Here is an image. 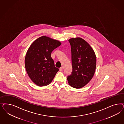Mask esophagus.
Masks as SVG:
<instances>
[{
  "label": "esophagus",
  "mask_w": 124,
  "mask_h": 124,
  "mask_svg": "<svg viewBox=\"0 0 124 124\" xmlns=\"http://www.w3.org/2000/svg\"><path fill=\"white\" fill-rule=\"evenodd\" d=\"M59 70H60V71H62L63 70V67H61V68H59Z\"/></svg>",
  "instance_id": "34e87169"
}]
</instances>
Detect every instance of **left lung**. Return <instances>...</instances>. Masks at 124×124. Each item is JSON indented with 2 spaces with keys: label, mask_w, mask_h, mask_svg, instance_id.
Here are the masks:
<instances>
[{
  "label": "left lung",
  "mask_w": 124,
  "mask_h": 124,
  "mask_svg": "<svg viewBox=\"0 0 124 124\" xmlns=\"http://www.w3.org/2000/svg\"><path fill=\"white\" fill-rule=\"evenodd\" d=\"M72 53V72L68 76V84L80 88L92 79L96 66L95 54L85 40L78 37L68 40Z\"/></svg>",
  "instance_id": "8db88e82"
}]
</instances>
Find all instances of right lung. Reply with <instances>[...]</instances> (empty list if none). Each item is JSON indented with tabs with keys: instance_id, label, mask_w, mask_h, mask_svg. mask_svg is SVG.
I'll return each instance as SVG.
<instances>
[{
	"instance_id": "add662e5",
	"label": "right lung",
	"mask_w": 124,
	"mask_h": 124,
	"mask_svg": "<svg viewBox=\"0 0 124 124\" xmlns=\"http://www.w3.org/2000/svg\"><path fill=\"white\" fill-rule=\"evenodd\" d=\"M61 45L57 40L43 36L35 40L28 49L24 60L25 67L28 76L37 85H47L59 71L51 55Z\"/></svg>"
}]
</instances>
